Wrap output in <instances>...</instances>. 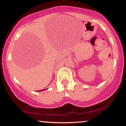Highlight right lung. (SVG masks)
I'll list each match as a JSON object with an SVG mask.
<instances>
[{
    "mask_svg": "<svg viewBox=\"0 0 126 126\" xmlns=\"http://www.w3.org/2000/svg\"><path fill=\"white\" fill-rule=\"evenodd\" d=\"M39 91H42V90H39Z\"/></svg>",
    "mask_w": 126,
    "mask_h": 126,
    "instance_id": "obj_1",
    "label": "right lung"
}]
</instances>
